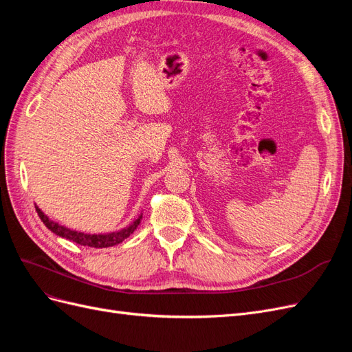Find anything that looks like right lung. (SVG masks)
I'll return each instance as SVG.
<instances>
[{
	"instance_id": "obj_1",
	"label": "right lung",
	"mask_w": 352,
	"mask_h": 352,
	"mask_svg": "<svg viewBox=\"0 0 352 352\" xmlns=\"http://www.w3.org/2000/svg\"><path fill=\"white\" fill-rule=\"evenodd\" d=\"M39 217L42 221H44L47 229H50L52 233H56L57 236L65 238V239L72 241L78 245H82V247H89V248H109V247H116V245L122 243L126 238H129L132 235L142 219V216H141L140 219H136L131 226H127L119 232L105 233V235H102V233L101 235H91V233L76 232V230H72V229H67L65 226L58 225V223L50 220L48 216H45L41 210H39Z\"/></svg>"
}]
</instances>
